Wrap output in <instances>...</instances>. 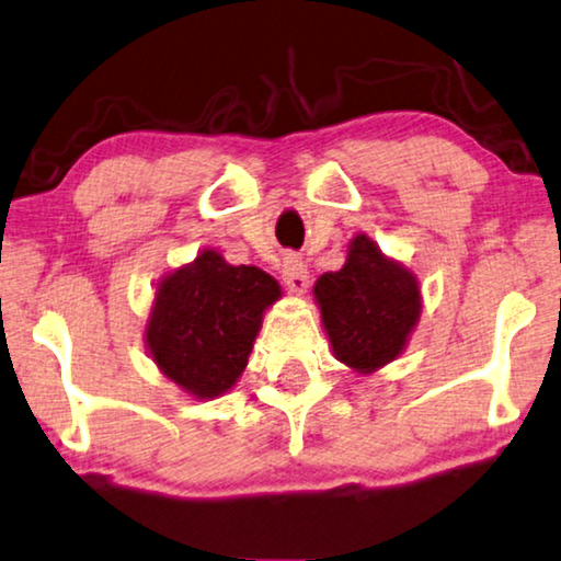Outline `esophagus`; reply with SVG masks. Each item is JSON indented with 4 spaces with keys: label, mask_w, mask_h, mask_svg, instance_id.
<instances>
[{
    "label": "esophagus",
    "mask_w": 561,
    "mask_h": 561,
    "mask_svg": "<svg viewBox=\"0 0 561 561\" xmlns=\"http://www.w3.org/2000/svg\"><path fill=\"white\" fill-rule=\"evenodd\" d=\"M282 279L287 284V289L295 291V295H305L307 287H310V272H307V264L297 254L284 256Z\"/></svg>",
    "instance_id": "esophagus-1"
}]
</instances>
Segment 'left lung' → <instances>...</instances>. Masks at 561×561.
Returning a JSON list of instances; mask_svg holds the SVG:
<instances>
[{
    "mask_svg": "<svg viewBox=\"0 0 561 561\" xmlns=\"http://www.w3.org/2000/svg\"><path fill=\"white\" fill-rule=\"evenodd\" d=\"M312 291L333 356L356 374L397 360L422 314L420 282L366 233L348 243L343 270L322 274Z\"/></svg>",
    "mask_w": 561,
    "mask_h": 561,
    "instance_id": "obj_1",
    "label": "left lung"
}]
</instances>
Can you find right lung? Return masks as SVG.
<instances>
[{
    "instance_id": "obj_1",
    "label": "right lung",
    "mask_w": 561,
    "mask_h": 561,
    "mask_svg": "<svg viewBox=\"0 0 561 561\" xmlns=\"http://www.w3.org/2000/svg\"><path fill=\"white\" fill-rule=\"evenodd\" d=\"M279 297V282L259 266H233L216 249H203L157 282L145 328L149 358L191 397H224L241 378L264 312Z\"/></svg>"
}]
</instances>
